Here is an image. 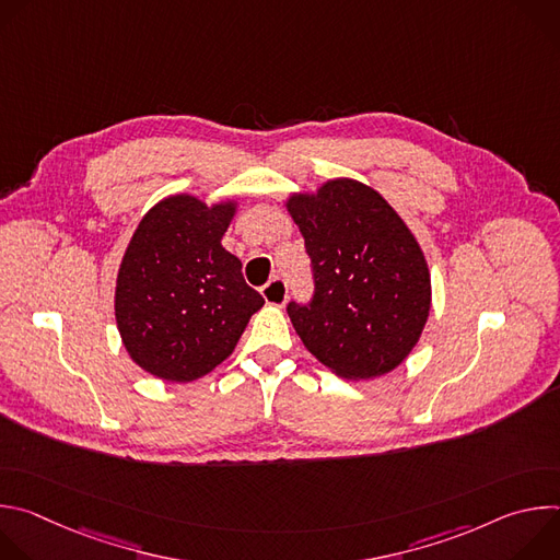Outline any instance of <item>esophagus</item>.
<instances>
[{
	"label": "esophagus",
	"instance_id": "obj_1",
	"mask_svg": "<svg viewBox=\"0 0 560 560\" xmlns=\"http://www.w3.org/2000/svg\"><path fill=\"white\" fill-rule=\"evenodd\" d=\"M261 294L266 299V303L270 305H283L288 301V283L281 277H272L264 288Z\"/></svg>",
	"mask_w": 560,
	"mask_h": 560
}]
</instances>
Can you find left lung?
<instances>
[{"label": "left lung", "instance_id": "obj_1", "mask_svg": "<svg viewBox=\"0 0 560 560\" xmlns=\"http://www.w3.org/2000/svg\"><path fill=\"white\" fill-rule=\"evenodd\" d=\"M314 294L288 303L303 346L343 378H374L417 346L430 314V270L415 234L370 186L332 179L292 195Z\"/></svg>", "mask_w": 560, "mask_h": 560}]
</instances>
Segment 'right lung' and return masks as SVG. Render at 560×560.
I'll return each mask as SVG.
<instances>
[{"label":"right lung","instance_id":"obj_1","mask_svg":"<svg viewBox=\"0 0 560 560\" xmlns=\"http://www.w3.org/2000/svg\"><path fill=\"white\" fill-rule=\"evenodd\" d=\"M234 201L190 195L159 201L139 221L115 290V316L130 359L145 372L188 383L225 361L264 296L242 261L221 246Z\"/></svg>","mask_w":560,"mask_h":560}]
</instances>
